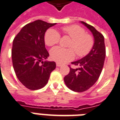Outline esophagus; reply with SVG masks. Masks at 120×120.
I'll return each instance as SVG.
<instances>
[{
	"label": "esophagus",
	"instance_id": "1",
	"mask_svg": "<svg viewBox=\"0 0 120 120\" xmlns=\"http://www.w3.org/2000/svg\"><path fill=\"white\" fill-rule=\"evenodd\" d=\"M56 65L57 67H60V66L62 65V64H60V63L56 62Z\"/></svg>",
	"mask_w": 120,
	"mask_h": 120
}]
</instances>
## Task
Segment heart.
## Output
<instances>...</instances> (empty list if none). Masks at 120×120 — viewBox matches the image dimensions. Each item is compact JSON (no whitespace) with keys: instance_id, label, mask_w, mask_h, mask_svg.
Listing matches in <instances>:
<instances>
[{"instance_id":"b5f03b06","label":"heart","mask_w":120,"mask_h":120,"mask_svg":"<svg viewBox=\"0 0 120 120\" xmlns=\"http://www.w3.org/2000/svg\"><path fill=\"white\" fill-rule=\"evenodd\" d=\"M62 31L71 38L69 47L72 49H64L60 47L52 48L50 51L51 58L60 64L72 60L75 58V52L79 57L88 55L94 45L93 37L86 34L83 28L78 25H72L63 27ZM60 40V34L54 29H49L45 33L44 40L48 46L57 44Z\"/></svg>"}]
</instances>
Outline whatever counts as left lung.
I'll list each match as a JSON object with an SVG mask.
<instances>
[{
  "label": "left lung",
  "instance_id": "8db88e82",
  "mask_svg": "<svg viewBox=\"0 0 120 120\" xmlns=\"http://www.w3.org/2000/svg\"><path fill=\"white\" fill-rule=\"evenodd\" d=\"M80 22L92 33L94 45L88 55L80 60L71 62L78 68H70L69 73L64 77V82L68 88L78 93L86 91L96 82L101 73L105 58L103 34L92 26L82 21Z\"/></svg>",
  "mask_w": 120,
  "mask_h": 120
}]
</instances>
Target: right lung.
<instances>
[{
    "label": "right lung",
    "mask_w": 120,
    "mask_h": 120,
    "mask_svg": "<svg viewBox=\"0 0 120 120\" xmlns=\"http://www.w3.org/2000/svg\"><path fill=\"white\" fill-rule=\"evenodd\" d=\"M55 25L37 20L24 26L13 40L11 57L14 71L20 82L30 90L44 87L56 68L55 62L43 61L49 56L45 47V33Z\"/></svg>",
    "instance_id": "1"
}]
</instances>
